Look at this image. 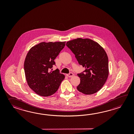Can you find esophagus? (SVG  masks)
Masks as SVG:
<instances>
[{
  "mask_svg": "<svg viewBox=\"0 0 134 134\" xmlns=\"http://www.w3.org/2000/svg\"><path fill=\"white\" fill-rule=\"evenodd\" d=\"M66 75L68 77H72L74 76V74L73 73H70L69 74H66Z\"/></svg>",
  "mask_w": 134,
  "mask_h": 134,
  "instance_id": "obj_1",
  "label": "esophagus"
}]
</instances>
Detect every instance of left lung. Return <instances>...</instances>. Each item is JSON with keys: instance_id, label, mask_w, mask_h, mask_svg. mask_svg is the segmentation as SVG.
Segmentation results:
<instances>
[{"instance_id": "left-lung-1", "label": "left lung", "mask_w": 134, "mask_h": 134, "mask_svg": "<svg viewBox=\"0 0 134 134\" xmlns=\"http://www.w3.org/2000/svg\"><path fill=\"white\" fill-rule=\"evenodd\" d=\"M79 64L85 68L77 74L80 84L77 90L84 94L91 95L102 88L109 75L108 58L98 43L88 38H77L66 42Z\"/></svg>"}]
</instances>
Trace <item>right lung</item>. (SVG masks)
I'll return each mask as SVG.
<instances>
[{
	"label": "right lung",
	"instance_id": "1",
	"mask_svg": "<svg viewBox=\"0 0 134 134\" xmlns=\"http://www.w3.org/2000/svg\"><path fill=\"white\" fill-rule=\"evenodd\" d=\"M66 42H42L29 50L24 61L26 80L36 94L47 97L54 94L65 79L57 69L49 71L54 60L65 46Z\"/></svg>",
	"mask_w": 134,
	"mask_h": 134
}]
</instances>
